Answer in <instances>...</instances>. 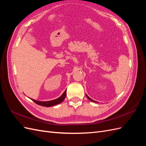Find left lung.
Returning a JSON list of instances; mask_svg holds the SVG:
<instances>
[{
    "mask_svg": "<svg viewBox=\"0 0 146 146\" xmlns=\"http://www.w3.org/2000/svg\"><path fill=\"white\" fill-rule=\"evenodd\" d=\"M86 97H87V98H88V99H89V100H90L91 101H92V102H96V101H94V100H92L91 98H89V97H88L87 95H86Z\"/></svg>",
    "mask_w": 146,
    "mask_h": 146,
    "instance_id": "1",
    "label": "left lung"
}]
</instances>
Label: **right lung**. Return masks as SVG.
<instances>
[{
    "instance_id": "right-lung-1",
    "label": "right lung",
    "mask_w": 146,
    "mask_h": 146,
    "mask_svg": "<svg viewBox=\"0 0 146 146\" xmlns=\"http://www.w3.org/2000/svg\"><path fill=\"white\" fill-rule=\"evenodd\" d=\"M66 90L64 92V93L61 95L59 98L56 99L55 100H53L50 101H46V102H41V101H38V100H35L33 99H32L35 103H36V104L43 106V107H51V106H54L55 105L58 104L64 100V99L66 98Z\"/></svg>"
}]
</instances>
